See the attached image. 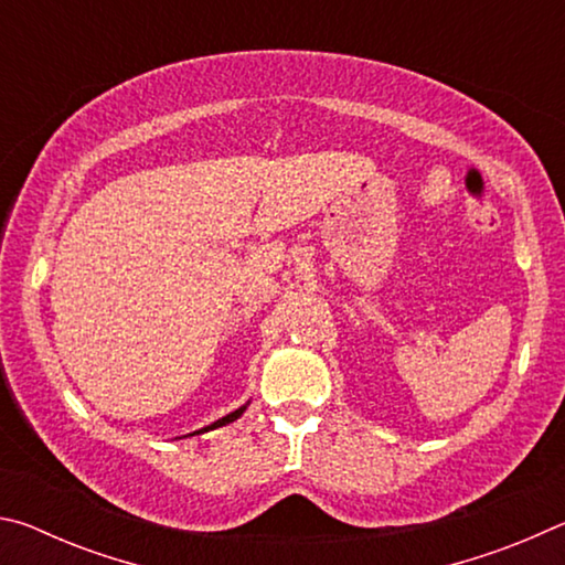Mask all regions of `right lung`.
Masks as SVG:
<instances>
[{
    "label": "right lung",
    "instance_id": "obj_1",
    "mask_svg": "<svg viewBox=\"0 0 565 565\" xmlns=\"http://www.w3.org/2000/svg\"><path fill=\"white\" fill-rule=\"evenodd\" d=\"M242 414H244V406H242V408H236V411H234V414H228V416H224V418H218V420H216V424H212V426H206V428H204V431H212V428H218V426H226V424H232V420H236V418H238V416H242ZM196 434H202V431H196Z\"/></svg>",
    "mask_w": 565,
    "mask_h": 565
}]
</instances>
